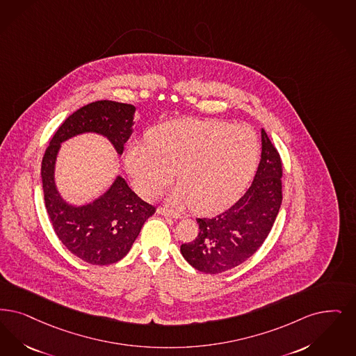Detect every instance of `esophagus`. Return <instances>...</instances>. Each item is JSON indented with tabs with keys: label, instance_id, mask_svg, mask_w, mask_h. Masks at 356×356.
I'll return each instance as SVG.
<instances>
[{
	"label": "esophagus",
	"instance_id": "esophagus-1",
	"mask_svg": "<svg viewBox=\"0 0 356 356\" xmlns=\"http://www.w3.org/2000/svg\"><path fill=\"white\" fill-rule=\"evenodd\" d=\"M157 213L163 216H170L172 218H181V214L173 209H167V208H157Z\"/></svg>",
	"mask_w": 356,
	"mask_h": 356
}]
</instances>
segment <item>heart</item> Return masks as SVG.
<instances>
[{"label": "heart", "instance_id": "obj_1", "mask_svg": "<svg viewBox=\"0 0 356 356\" xmlns=\"http://www.w3.org/2000/svg\"><path fill=\"white\" fill-rule=\"evenodd\" d=\"M259 151L253 128L188 118L151 129L147 143L128 147L124 161L143 196H156L175 170L180 185L172 202L189 201L193 211L212 213L240 197L254 175Z\"/></svg>", "mask_w": 356, "mask_h": 356}]
</instances>
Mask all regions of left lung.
<instances>
[{"label": "left lung", "mask_w": 356, "mask_h": 356, "mask_svg": "<svg viewBox=\"0 0 356 356\" xmlns=\"http://www.w3.org/2000/svg\"><path fill=\"white\" fill-rule=\"evenodd\" d=\"M261 138V161L249 189L225 212L197 218V237L180 246L196 270L218 274L241 265L270 233L282 202V161L265 129Z\"/></svg>", "instance_id": "obj_1"}]
</instances>
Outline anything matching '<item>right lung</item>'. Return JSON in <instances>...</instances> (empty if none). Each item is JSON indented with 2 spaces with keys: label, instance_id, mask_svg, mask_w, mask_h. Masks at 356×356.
I'll return each instance as SVG.
<instances>
[{
  "label": "right lung",
  "instance_id": "obj_1",
  "mask_svg": "<svg viewBox=\"0 0 356 356\" xmlns=\"http://www.w3.org/2000/svg\"><path fill=\"white\" fill-rule=\"evenodd\" d=\"M135 106L113 100L86 104L57 129L44 151L41 167L46 211L60 242L74 256L91 265H110L127 254L143 224L156 208L143 201L120 176L100 197L75 207L60 197L54 170L60 143L95 132L106 136L119 155L123 154L134 126Z\"/></svg>",
  "mask_w": 356,
  "mask_h": 356
}]
</instances>
